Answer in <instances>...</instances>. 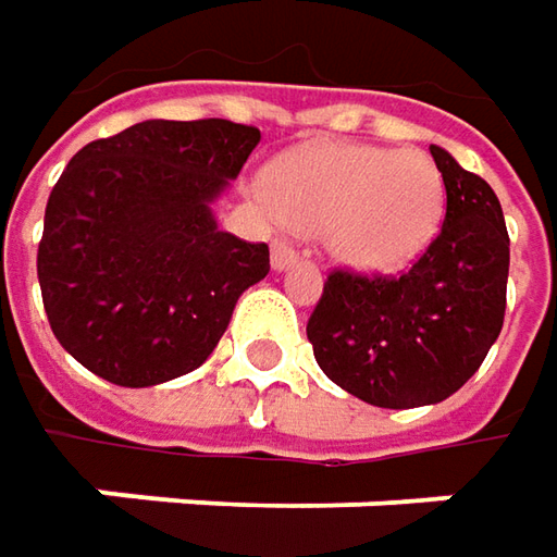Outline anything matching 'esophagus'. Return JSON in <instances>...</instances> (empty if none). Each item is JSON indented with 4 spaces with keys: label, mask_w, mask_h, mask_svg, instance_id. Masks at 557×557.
Here are the masks:
<instances>
[{
    "label": "esophagus",
    "mask_w": 557,
    "mask_h": 557,
    "mask_svg": "<svg viewBox=\"0 0 557 557\" xmlns=\"http://www.w3.org/2000/svg\"><path fill=\"white\" fill-rule=\"evenodd\" d=\"M297 263V250L288 245V242H282V238H275L272 242V269H288Z\"/></svg>",
    "instance_id": "1"
}]
</instances>
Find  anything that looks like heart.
Returning <instances> with one entry per match:
<instances>
[{
  "label": "heart",
  "instance_id": "1",
  "mask_svg": "<svg viewBox=\"0 0 557 557\" xmlns=\"http://www.w3.org/2000/svg\"><path fill=\"white\" fill-rule=\"evenodd\" d=\"M257 198L275 220L304 235H325L341 267L394 275L437 238L446 183L421 148L325 141L290 151L272 166Z\"/></svg>",
  "mask_w": 557,
  "mask_h": 557
}]
</instances>
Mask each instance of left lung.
<instances>
[{
    "mask_svg": "<svg viewBox=\"0 0 557 557\" xmlns=\"http://www.w3.org/2000/svg\"><path fill=\"white\" fill-rule=\"evenodd\" d=\"M446 216L409 272L334 269L307 322L319 369L381 409H416L453 396L496 344L505 319L508 228L481 176L431 145Z\"/></svg>",
    "mask_w": 557,
    "mask_h": 557,
    "instance_id": "8db88e82",
    "label": "left lung"
}]
</instances>
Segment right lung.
<instances>
[{"label": "right lung", "mask_w": 557, "mask_h": 557, "mask_svg": "<svg viewBox=\"0 0 557 557\" xmlns=\"http://www.w3.org/2000/svg\"><path fill=\"white\" fill-rule=\"evenodd\" d=\"M257 141L260 129L232 120H141L71 158L36 272L79 366L154 387L213 354L238 297L269 272V247L223 232L210 210Z\"/></svg>", "instance_id": "1"}]
</instances>
